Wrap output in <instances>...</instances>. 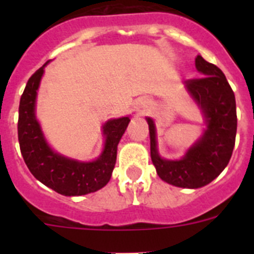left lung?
<instances>
[{
	"label": "left lung",
	"mask_w": 254,
	"mask_h": 254,
	"mask_svg": "<svg viewBox=\"0 0 254 254\" xmlns=\"http://www.w3.org/2000/svg\"><path fill=\"white\" fill-rule=\"evenodd\" d=\"M196 68L202 76L187 80L186 87L202 109L207 129L185 158L165 160L159 156L154 122L147 118L151 160L158 176L183 188H199L214 181L232 158L237 134L235 96L225 75L201 56L196 58Z\"/></svg>",
	"instance_id": "8db88e82"
}]
</instances>
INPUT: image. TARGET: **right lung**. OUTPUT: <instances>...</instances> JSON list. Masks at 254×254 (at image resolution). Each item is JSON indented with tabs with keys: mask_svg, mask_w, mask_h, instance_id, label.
Instances as JSON below:
<instances>
[{
	"mask_svg": "<svg viewBox=\"0 0 254 254\" xmlns=\"http://www.w3.org/2000/svg\"><path fill=\"white\" fill-rule=\"evenodd\" d=\"M44 66L30 76L20 99L17 136L22 158L31 174L58 193L82 196L95 192L111 179L117 160V146L128 126L129 118L123 117L105 123L103 127L104 150L96 160L80 163L56 154L47 145L39 123L35 120V98Z\"/></svg>",
	"mask_w": 254,
	"mask_h": 254,
	"instance_id": "add662e5",
	"label": "right lung"
}]
</instances>
